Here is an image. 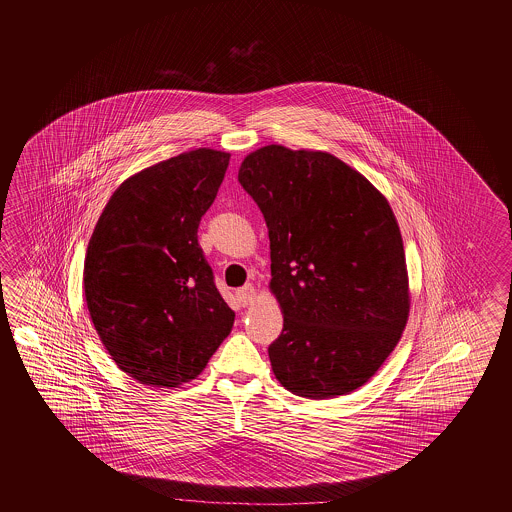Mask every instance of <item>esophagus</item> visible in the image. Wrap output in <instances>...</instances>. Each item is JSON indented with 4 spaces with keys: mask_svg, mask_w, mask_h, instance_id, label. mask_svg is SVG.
<instances>
[{
    "mask_svg": "<svg viewBox=\"0 0 512 512\" xmlns=\"http://www.w3.org/2000/svg\"><path fill=\"white\" fill-rule=\"evenodd\" d=\"M236 298H238V302H240L242 306H249V304L255 302L257 291H255V287H253L251 283H248V285H244L242 289L236 291Z\"/></svg>",
    "mask_w": 512,
    "mask_h": 512,
    "instance_id": "34e87169",
    "label": "esophagus"
}]
</instances>
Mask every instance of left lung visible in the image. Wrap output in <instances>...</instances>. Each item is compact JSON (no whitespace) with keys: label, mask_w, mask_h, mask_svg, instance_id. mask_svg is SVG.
<instances>
[{"label":"left lung","mask_w":512,"mask_h":512,"mask_svg":"<svg viewBox=\"0 0 512 512\" xmlns=\"http://www.w3.org/2000/svg\"><path fill=\"white\" fill-rule=\"evenodd\" d=\"M238 182L263 212L270 291L283 330L268 347L279 383L328 400L372 379L402 338L409 278L385 195L328 152L263 146Z\"/></svg>","instance_id":"left-lung-1"}]
</instances>
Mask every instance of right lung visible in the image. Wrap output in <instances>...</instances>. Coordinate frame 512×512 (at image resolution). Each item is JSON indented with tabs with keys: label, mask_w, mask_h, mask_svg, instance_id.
I'll list each match as a JSON object with an SVG mask.
<instances>
[{
	"label": "right lung",
	"mask_w": 512,
	"mask_h": 512,
	"mask_svg": "<svg viewBox=\"0 0 512 512\" xmlns=\"http://www.w3.org/2000/svg\"><path fill=\"white\" fill-rule=\"evenodd\" d=\"M231 154L197 148L129 176L110 197L84 259L93 326L122 372L180 387L231 334L197 231Z\"/></svg>",
	"instance_id": "right-lung-1"
}]
</instances>
